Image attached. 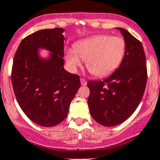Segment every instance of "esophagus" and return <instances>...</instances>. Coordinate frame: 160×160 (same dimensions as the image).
Returning <instances> with one entry per match:
<instances>
[{
	"instance_id": "obj_1",
	"label": "esophagus",
	"mask_w": 160,
	"mask_h": 160,
	"mask_svg": "<svg viewBox=\"0 0 160 160\" xmlns=\"http://www.w3.org/2000/svg\"><path fill=\"white\" fill-rule=\"evenodd\" d=\"M80 81H81V84L82 86H86L87 85V80L85 78H80Z\"/></svg>"
}]
</instances>
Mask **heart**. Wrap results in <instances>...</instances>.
I'll return each instance as SVG.
<instances>
[{"label": "heart", "mask_w": 160, "mask_h": 160, "mask_svg": "<svg viewBox=\"0 0 160 160\" xmlns=\"http://www.w3.org/2000/svg\"><path fill=\"white\" fill-rule=\"evenodd\" d=\"M123 38L99 35L79 42L75 51L70 50L66 61L72 70L81 66V58L93 75L98 78L109 76L116 70L125 54Z\"/></svg>", "instance_id": "obj_1"}]
</instances>
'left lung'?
Returning a JSON list of instances; mask_svg holds the SVG:
<instances>
[{
    "label": "left lung",
    "mask_w": 160,
    "mask_h": 160,
    "mask_svg": "<svg viewBox=\"0 0 160 160\" xmlns=\"http://www.w3.org/2000/svg\"><path fill=\"white\" fill-rule=\"evenodd\" d=\"M125 40L122 62L102 81H89L88 107L96 122L105 127L122 123L139 105L146 88L148 71L142 45L128 30L117 28Z\"/></svg>",
    "instance_id": "1"
}]
</instances>
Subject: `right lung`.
I'll use <instances>...</instances> for the list:
<instances>
[{
	"label": "right lung",
	"mask_w": 160,
	"mask_h": 160,
	"mask_svg": "<svg viewBox=\"0 0 160 160\" xmlns=\"http://www.w3.org/2000/svg\"><path fill=\"white\" fill-rule=\"evenodd\" d=\"M62 28L37 31L20 43L12 67V88L23 112L35 123L53 127L67 116L70 102L81 87L80 78L64 69ZM38 48L52 52L41 59Z\"/></svg>",
	"instance_id": "1"
}]
</instances>
